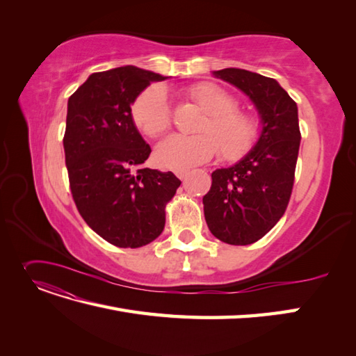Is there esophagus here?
Instances as JSON below:
<instances>
[{
  "label": "esophagus",
  "mask_w": 356,
  "mask_h": 356,
  "mask_svg": "<svg viewBox=\"0 0 356 356\" xmlns=\"http://www.w3.org/2000/svg\"><path fill=\"white\" fill-rule=\"evenodd\" d=\"M175 175H177L179 179H186L187 175H188V170H177Z\"/></svg>",
  "instance_id": "1"
}]
</instances>
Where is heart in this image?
Instances as JSON below:
<instances>
[{
  "label": "heart",
  "mask_w": 356,
  "mask_h": 356,
  "mask_svg": "<svg viewBox=\"0 0 356 356\" xmlns=\"http://www.w3.org/2000/svg\"><path fill=\"white\" fill-rule=\"evenodd\" d=\"M191 99L207 113L197 135H170L156 147V161L163 168L184 170L211 160L218 153L227 160L243 157L258 139L255 118L238 111L233 96L213 83H200L190 90ZM135 124L148 136H160L170 127L168 92L160 84L149 86L132 105Z\"/></svg>",
  "instance_id": "heart-1"
}]
</instances>
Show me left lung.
<instances>
[{"mask_svg":"<svg viewBox=\"0 0 356 356\" xmlns=\"http://www.w3.org/2000/svg\"><path fill=\"white\" fill-rule=\"evenodd\" d=\"M212 75L250 98L261 129L250 153L212 172L211 190L203 196L204 220L217 239L250 245L275 227L289 202L301 139L298 110L275 79L241 68Z\"/></svg>","mask_w":356,"mask_h":356,"instance_id":"left-lung-1","label":"left lung"}]
</instances>
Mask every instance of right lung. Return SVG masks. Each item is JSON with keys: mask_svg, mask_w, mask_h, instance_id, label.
<instances>
[{"mask_svg": "<svg viewBox=\"0 0 356 356\" xmlns=\"http://www.w3.org/2000/svg\"><path fill=\"white\" fill-rule=\"evenodd\" d=\"M168 77L118 67L89 75L68 99L63 136L71 193L89 227L120 248L159 238L165 207L181 181L143 168L152 148L139 134L131 105L153 81Z\"/></svg>", "mask_w": 356, "mask_h": 356, "instance_id": "right-lung-1", "label": "right lung"}]
</instances>
